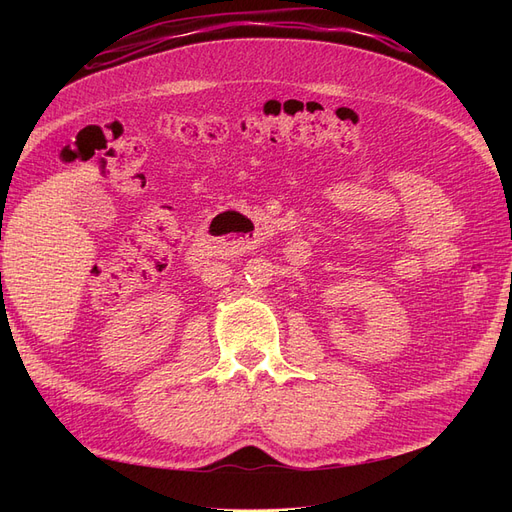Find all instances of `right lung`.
Listing matches in <instances>:
<instances>
[{"mask_svg": "<svg viewBox=\"0 0 512 512\" xmlns=\"http://www.w3.org/2000/svg\"><path fill=\"white\" fill-rule=\"evenodd\" d=\"M0 275H2V273H0Z\"/></svg>", "mask_w": 512, "mask_h": 512, "instance_id": "right-lung-1", "label": "right lung"}]
</instances>
